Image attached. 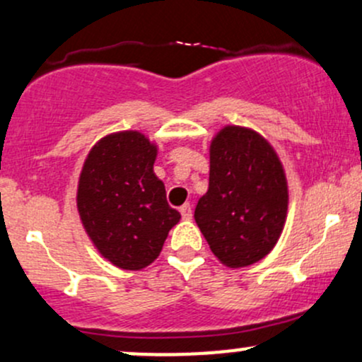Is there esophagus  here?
Instances as JSON below:
<instances>
[{"label":"esophagus","instance_id":"esophagus-1","mask_svg":"<svg viewBox=\"0 0 362 362\" xmlns=\"http://www.w3.org/2000/svg\"><path fill=\"white\" fill-rule=\"evenodd\" d=\"M180 213H182V218H184V220H190V218H192V206L187 202V204L182 206Z\"/></svg>","mask_w":362,"mask_h":362}]
</instances>
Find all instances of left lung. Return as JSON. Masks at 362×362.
Returning <instances> with one entry per match:
<instances>
[{"instance_id":"1","label":"left lung","mask_w":362,"mask_h":362,"mask_svg":"<svg viewBox=\"0 0 362 362\" xmlns=\"http://www.w3.org/2000/svg\"><path fill=\"white\" fill-rule=\"evenodd\" d=\"M288 185L276 151L256 130L226 125L209 146V187L194 211L214 256L228 268L263 259L287 220Z\"/></svg>"}]
</instances>
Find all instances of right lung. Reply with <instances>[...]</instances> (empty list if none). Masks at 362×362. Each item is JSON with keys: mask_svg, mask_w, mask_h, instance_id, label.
I'll list each match as a JSON object with an SVG mask.
<instances>
[{"mask_svg": "<svg viewBox=\"0 0 362 362\" xmlns=\"http://www.w3.org/2000/svg\"><path fill=\"white\" fill-rule=\"evenodd\" d=\"M158 148L144 134L123 130L99 139L87 154L77 209L87 235L117 268H146L160 256L180 213L166 202L154 175Z\"/></svg>", "mask_w": 362, "mask_h": 362, "instance_id": "add662e5", "label": "right lung"}]
</instances>
